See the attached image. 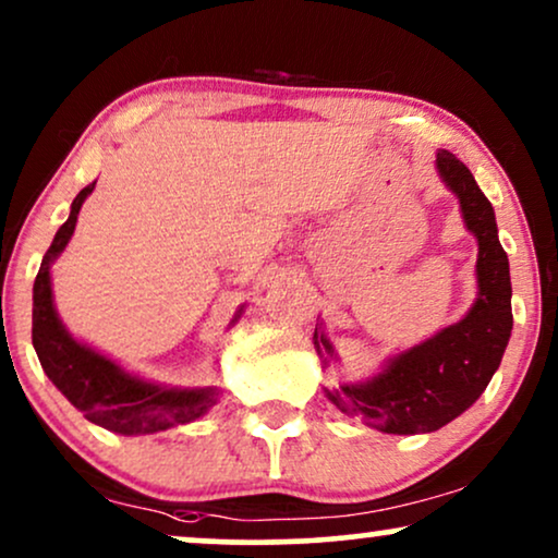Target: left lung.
<instances>
[{
    "label": "left lung",
    "instance_id": "1",
    "mask_svg": "<svg viewBox=\"0 0 558 558\" xmlns=\"http://www.w3.org/2000/svg\"><path fill=\"white\" fill-rule=\"evenodd\" d=\"M436 169L459 197L466 228L476 235V300L459 323L387 361L372 379L325 389L345 415L395 436L433 433L472 408L500 366L512 330L510 264L497 238L495 209L476 186L472 171L448 150ZM315 349L332 356V345L315 328Z\"/></svg>",
    "mask_w": 558,
    "mask_h": 558
}]
</instances>
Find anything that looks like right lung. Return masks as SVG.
<instances>
[{"instance_id": "obj_1", "label": "right lung", "mask_w": 558, "mask_h": 558, "mask_svg": "<svg viewBox=\"0 0 558 558\" xmlns=\"http://www.w3.org/2000/svg\"><path fill=\"white\" fill-rule=\"evenodd\" d=\"M94 184L97 182L86 184L71 202L69 220L58 228L33 284V345L43 372L58 387V392L84 412L86 421L112 433H122V436H146V433L169 430L173 425L197 421L217 402L215 387H161L128 374L112 359L78 343L56 313L50 266L74 235L78 209L92 194ZM241 315L243 307L235 313L233 323Z\"/></svg>"}]
</instances>
